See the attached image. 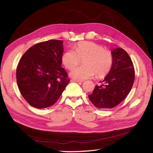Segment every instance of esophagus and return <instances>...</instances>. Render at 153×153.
Wrapping results in <instances>:
<instances>
[{
	"instance_id": "esophagus-1",
	"label": "esophagus",
	"mask_w": 153,
	"mask_h": 153,
	"mask_svg": "<svg viewBox=\"0 0 153 153\" xmlns=\"http://www.w3.org/2000/svg\"><path fill=\"white\" fill-rule=\"evenodd\" d=\"M71 82H77V83H82V80H79V79H72Z\"/></svg>"
}]
</instances>
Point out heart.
<instances>
[{
    "label": "heart",
    "mask_w": 153,
    "mask_h": 153,
    "mask_svg": "<svg viewBox=\"0 0 153 153\" xmlns=\"http://www.w3.org/2000/svg\"><path fill=\"white\" fill-rule=\"evenodd\" d=\"M80 59H83L84 65L70 73L72 77L78 79L90 78L95 74L98 77L105 76L110 71L113 63V55L109 51L92 42L78 43L74 51H66L61 57L63 65L69 70L78 65Z\"/></svg>",
    "instance_id": "b5f03b06"
}]
</instances>
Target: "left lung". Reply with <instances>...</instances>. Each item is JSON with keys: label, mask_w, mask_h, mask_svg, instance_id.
Wrapping results in <instances>:
<instances>
[{"label": "left lung", "mask_w": 153, "mask_h": 153, "mask_svg": "<svg viewBox=\"0 0 153 153\" xmlns=\"http://www.w3.org/2000/svg\"><path fill=\"white\" fill-rule=\"evenodd\" d=\"M113 63L110 71L100 86L96 85L91 94L90 101L98 108H112L125 99L130 92L135 77V71L131 58L121 48L111 52Z\"/></svg>", "instance_id": "obj_1"}]
</instances>
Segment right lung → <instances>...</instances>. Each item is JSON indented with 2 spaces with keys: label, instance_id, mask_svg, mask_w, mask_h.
<instances>
[{
  "label": "right lung",
  "instance_id": "1",
  "mask_svg": "<svg viewBox=\"0 0 153 153\" xmlns=\"http://www.w3.org/2000/svg\"><path fill=\"white\" fill-rule=\"evenodd\" d=\"M63 53V41L50 40L36 44L21 58L16 71L17 86L32 107L54 105L70 82L61 67Z\"/></svg>",
  "mask_w": 153,
  "mask_h": 153
}]
</instances>
